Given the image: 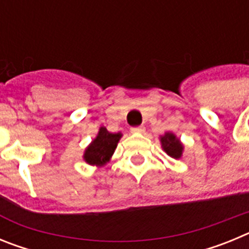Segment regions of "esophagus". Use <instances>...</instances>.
<instances>
[{
	"label": "esophagus",
	"mask_w": 249,
	"mask_h": 249,
	"mask_svg": "<svg viewBox=\"0 0 249 249\" xmlns=\"http://www.w3.org/2000/svg\"><path fill=\"white\" fill-rule=\"evenodd\" d=\"M144 131H146V128H144L143 126H138V127H133V128H131L132 133H144Z\"/></svg>",
	"instance_id": "esophagus-1"
}]
</instances>
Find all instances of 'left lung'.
<instances>
[{
	"label": "left lung",
	"mask_w": 249,
	"mask_h": 249,
	"mask_svg": "<svg viewBox=\"0 0 249 249\" xmlns=\"http://www.w3.org/2000/svg\"><path fill=\"white\" fill-rule=\"evenodd\" d=\"M160 147L166 152L169 157L175 158V160H179L183 155L184 146L181 142V140L172 133V132H164V135L160 136Z\"/></svg>",
	"instance_id": "8db88e82"
}]
</instances>
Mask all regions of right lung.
Returning <instances> with one entry per match:
<instances>
[{
    "instance_id": "add662e5",
    "label": "right lung",
    "mask_w": 249,
    "mask_h": 249,
    "mask_svg": "<svg viewBox=\"0 0 249 249\" xmlns=\"http://www.w3.org/2000/svg\"><path fill=\"white\" fill-rule=\"evenodd\" d=\"M122 133H112L106 127H100L97 136L83 152V160L89 166L103 167L111 160Z\"/></svg>"
}]
</instances>
